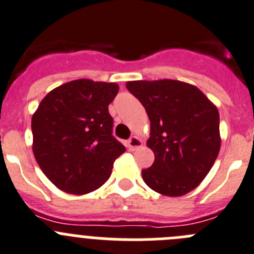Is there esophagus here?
I'll return each instance as SVG.
<instances>
[{"mask_svg":"<svg viewBox=\"0 0 254 254\" xmlns=\"http://www.w3.org/2000/svg\"><path fill=\"white\" fill-rule=\"evenodd\" d=\"M141 140L138 138V136H131V138L127 140V148H129V150H135L136 148H139V146H141Z\"/></svg>","mask_w":254,"mask_h":254,"instance_id":"34e87169","label":"esophagus"}]
</instances>
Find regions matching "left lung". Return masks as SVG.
<instances>
[{"label": "left lung", "instance_id": "left-lung-1", "mask_svg": "<svg viewBox=\"0 0 254 254\" xmlns=\"http://www.w3.org/2000/svg\"><path fill=\"white\" fill-rule=\"evenodd\" d=\"M127 89L150 120L148 146L153 165L141 170L146 186L168 196H181L199 186L220 148L219 114L198 87L178 80L129 81Z\"/></svg>", "mask_w": 254, "mask_h": 254}]
</instances>
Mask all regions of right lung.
<instances>
[{"label": "right lung", "instance_id": "obj_1", "mask_svg": "<svg viewBox=\"0 0 254 254\" xmlns=\"http://www.w3.org/2000/svg\"><path fill=\"white\" fill-rule=\"evenodd\" d=\"M118 91L114 82H66L50 91L32 116L37 164L63 191L80 195L100 188L125 151L113 135L108 108Z\"/></svg>", "mask_w": 254, "mask_h": 254}]
</instances>
